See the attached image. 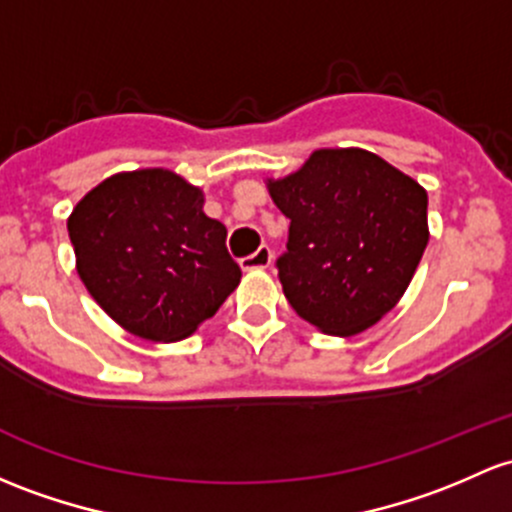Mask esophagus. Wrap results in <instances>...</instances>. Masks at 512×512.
Wrapping results in <instances>:
<instances>
[{"instance_id": "esophagus-1", "label": "esophagus", "mask_w": 512, "mask_h": 512, "mask_svg": "<svg viewBox=\"0 0 512 512\" xmlns=\"http://www.w3.org/2000/svg\"><path fill=\"white\" fill-rule=\"evenodd\" d=\"M270 262H272V250L267 245H262L257 252H252V255L242 257L240 267L245 272L247 270H265V267H270Z\"/></svg>"}]
</instances>
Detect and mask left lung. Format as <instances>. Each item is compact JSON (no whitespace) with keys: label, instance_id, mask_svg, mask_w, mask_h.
I'll return each mask as SVG.
<instances>
[{"label":"left lung","instance_id":"1","mask_svg":"<svg viewBox=\"0 0 512 512\" xmlns=\"http://www.w3.org/2000/svg\"><path fill=\"white\" fill-rule=\"evenodd\" d=\"M267 188L289 218L277 270L292 309L331 336L378 324L427 247V191L365 149H319Z\"/></svg>","mask_w":512,"mask_h":512}]
</instances>
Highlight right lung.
<instances>
[{"instance_id":"right-lung-1","label":"right lung","mask_w":512,"mask_h":512,"mask_svg":"<svg viewBox=\"0 0 512 512\" xmlns=\"http://www.w3.org/2000/svg\"><path fill=\"white\" fill-rule=\"evenodd\" d=\"M68 235L90 297L147 341L191 336L242 277L225 225L203 213L201 188L169 169L105 179L73 208Z\"/></svg>"}]
</instances>
